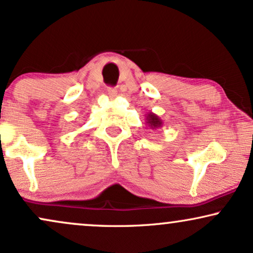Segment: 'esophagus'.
<instances>
[{
    "label": "esophagus",
    "mask_w": 253,
    "mask_h": 253,
    "mask_svg": "<svg viewBox=\"0 0 253 253\" xmlns=\"http://www.w3.org/2000/svg\"><path fill=\"white\" fill-rule=\"evenodd\" d=\"M107 93H108L109 97L114 98L115 96L117 95V90H116V88H108V90H107Z\"/></svg>",
    "instance_id": "esophagus-1"
}]
</instances>
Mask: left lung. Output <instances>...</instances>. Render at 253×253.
Instances as JSON below:
<instances>
[{"instance_id": "left-lung-1", "label": "left lung", "mask_w": 253, "mask_h": 253, "mask_svg": "<svg viewBox=\"0 0 253 253\" xmlns=\"http://www.w3.org/2000/svg\"><path fill=\"white\" fill-rule=\"evenodd\" d=\"M145 120H146V126H148L150 129L156 130V129H160V127L163 126V121L161 120L157 115L154 114V112L149 111L148 114L145 115Z\"/></svg>"}]
</instances>
